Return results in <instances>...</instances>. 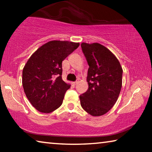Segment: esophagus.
<instances>
[{
  "instance_id": "34e87169",
  "label": "esophagus",
  "mask_w": 152,
  "mask_h": 152,
  "mask_svg": "<svg viewBox=\"0 0 152 152\" xmlns=\"http://www.w3.org/2000/svg\"><path fill=\"white\" fill-rule=\"evenodd\" d=\"M77 84V82H72V84L74 85V86H75V85Z\"/></svg>"
}]
</instances>
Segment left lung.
Wrapping results in <instances>:
<instances>
[{
    "instance_id": "left-lung-1",
    "label": "left lung",
    "mask_w": 152,
    "mask_h": 152,
    "mask_svg": "<svg viewBox=\"0 0 152 152\" xmlns=\"http://www.w3.org/2000/svg\"><path fill=\"white\" fill-rule=\"evenodd\" d=\"M89 66L88 88L80 96L82 107L93 116L107 113L115 104L122 84V68L117 57L98 43L81 44Z\"/></svg>"
}]
</instances>
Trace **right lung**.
I'll return each mask as SVG.
<instances>
[{"label":"right lung","instance_id":"add662e5","mask_svg":"<svg viewBox=\"0 0 152 152\" xmlns=\"http://www.w3.org/2000/svg\"><path fill=\"white\" fill-rule=\"evenodd\" d=\"M80 43L50 41L31 55L23 70L22 84L28 100L37 111L51 113L62 104L70 85L62 80V61Z\"/></svg>","mask_w":152,"mask_h":152}]
</instances>
